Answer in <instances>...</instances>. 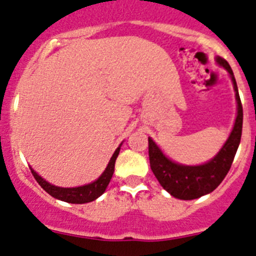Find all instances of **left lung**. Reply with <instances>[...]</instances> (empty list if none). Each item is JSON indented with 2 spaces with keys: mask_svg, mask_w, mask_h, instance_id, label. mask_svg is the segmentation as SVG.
<instances>
[{
  "mask_svg": "<svg viewBox=\"0 0 256 256\" xmlns=\"http://www.w3.org/2000/svg\"><path fill=\"white\" fill-rule=\"evenodd\" d=\"M214 60L221 68H224L229 72L234 92H236V102H237V116H236L233 128L224 146L220 148V151L204 164L184 165L170 160L154 143V139L148 138L150 165H151L154 177L158 178V181L160 182L164 190L168 191L172 196L181 199V200L198 199L203 195L210 194L218 188L230 169L240 142H241L244 110H242L237 83H236L234 74L229 64L218 56Z\"/></svg>",
  "mask_w": 256,
  "mask_h": 256,
  "instance_id": "left-lung-1",
  "label": "left lung"
}]
</instances>
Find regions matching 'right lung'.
<instances>
[{"mask_svg":"<svg viewBox=\"0 0 256 256\" xmlns=\"http://www.w3.org/2000/svg\"><path fill=\"white\" fill-rule=\"evenodd\" d=\"M121 146H118V148L114 151L113 156L109 160L108 165L105 170L102 172V176L95 180L91 184H83V186H78V188H60V186H54V184H49L48 181H45L42 176H38L34 169L31 168L32 174L35 177V180L38 181V184L44 188L49 195H52L56 199L62 202H68V203H72V204H83V203H90V202L98 199L100 195L104 194V191L108 188L109 182L112 180V176L114 173V164L116 158H118V154H120V150H121Z\"/></svg>","mask_w":256,"mask_h":256,"instance_id":"1","label":"right lung"}]
</instances>
